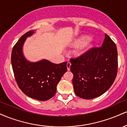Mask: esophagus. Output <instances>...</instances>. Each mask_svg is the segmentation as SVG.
Segmentation results:
<instances>
[{
    "instance_id": "esophagus-1",
    "label": "esophagus",
    "mask_w": 127,
    "mask_h": 127,
    "mask_svg": "<svg viewBox=\"0 0 127 127\" xmlns=\"http://www.w3.org/2000/svg\"><path fill=\"white\" fill-rule=\"evenodd\" d=\"M71 63L70 62H68L67 63V70H70V68Z\"/></svg>"
}]
</instances>
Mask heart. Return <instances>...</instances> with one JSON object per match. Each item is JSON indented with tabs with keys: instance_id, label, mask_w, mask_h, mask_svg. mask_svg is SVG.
Instances as JSON below:
<instances>
[{
	"instance_id": "1",
	"label": "heart",
	"mask_w": 127,
	"mask_h": 127,
	"mask_svg": "<svg viewBox=\"0 0 127 127\" xmlns=\"http://www.w3.org/2000/svg\"><path fill=\"white\" fill-rule=\"evenodd\" d=\"M91 40V37L88 36H84L82 37H80L79 39L76 40L75 42V45H78L80 44L84 43V44L81 46V48L77 52V55L78 56H81L83 54L88 51L91 48L93 45L90 43V40Z\"/></svg>"
}]
</instances>
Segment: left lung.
<instances>
[{
	"mask_svg": "<svg viewBox=\"0 0 127 127\" xmlns=\"http://www.w3.org/2000/svg\"><path fill=\"white\" fill-rule=\"evenodd\" d=\"M70 61L74 91L82 98L93 99L101 95L110 88L117 75V48L106 34L101 46L90 49Z\"/></svg>",
	"mask_w": 127,
	"mask_h": 127,
	"instance_id": "left-lung-1",
	"label": "left lung"
}]
</instances>
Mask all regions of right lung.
I'll return each instance as SVG.
<instances>
[{"label":"right lung","mask_w":127,"mask_h":127,"mask_svg":"<svg viewBox=\"0 0 127 127\" xmlns=\"http://www.w3.org/2000/svg\"><path fill=\"white\" fill-rule=\"evenodd\" d=\"M35 32L30 30L20 37L13 47L11 64L19 88L28 97L46 101L55 95L57 85L67 72V62L54 64L47 60L29 62L23 51L26 39Z\"/></svg>","instance_id":"obj_1"}]
</instances>
